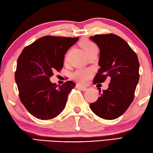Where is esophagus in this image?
Instances as JSON below:
<instances>
[{
	"label": "esophagus",
	"mask_w": 153,
	"mask_h": 153,
	"mask_svg": "<svg viewBox=\"0 0 153 153\" xmlns=\"http://www.w3.org/2000/svg\"><path fill=\"white\" fill-rule=\"evenodd\" d=\"M76 88H77V89L81 90L82 91H85V90H87V88H86L85 87H83V86H81V85H76Z\"/></svg>",
	"instance_id": "esophagus-1"
}]
</instances>
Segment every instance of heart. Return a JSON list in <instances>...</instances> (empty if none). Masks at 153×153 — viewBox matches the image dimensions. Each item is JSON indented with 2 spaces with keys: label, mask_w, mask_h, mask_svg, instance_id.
I'll list each match as a JSON object with an SVG mask.
<instances>
[{
  "label": "heart",
  "mask_w": 153,
  "mask_h": 153,
  "mask_svg": "<svg viewBox=\"0 0 153 153\" xmlns=\"http://www.w3.org/2000/svg\"><path fill=\"white\" fill-rule=\"evenodd\" d=\"M81 46L87 54L94 50L97 49L96 45L88 40H83L81 42ZM68 56H66V60ZM92 72L90 69H80L75 71L72 74V79L79 83H85L88 79L92 76Z\"/></svg>",
  "instance_id": "obj_1"
}]
</instances>
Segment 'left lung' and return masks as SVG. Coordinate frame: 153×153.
I'll list each match as a JSON object with an SVG mask.
<instances>
[{"label": "left lung", "instance_id": "left-lung-1", "mask_svg": "<svg viewBox=\"0 0 153 153\" xmlns=\"http://www.w3.org/2000/svg\"><path fill=\"white\" fill-rule=\"evenodd\" d=\"M90 40L100 50L98 72L94 84L110 79L109 87L90 103L94 113L101 118L114 119L122 115L134 99L139 82V63L136 53L126 42L113 34L95 35ZM99 92L101 89L98 88Z\"/></svg>", "mask_w": 153, "mask_h": 153}]
</instances>
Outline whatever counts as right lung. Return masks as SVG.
<instances>
[{
	"instance_id": "1",
	"label": "right lung",
	"mask_w": 153,
	"mask_h": 153,
	"mask_svg": "<svg viewBox=\"0 0 153 153\" xmlns=\"http://www.w3.org/2000/svg\"><path fill=\"white\" fill-rule=\"evenodd\" d=\"M79 40L46 36L24 48L17 60L15 81L21 101L31 114L40 119L54 118L65 108L68 94L76 85L68 81L52 83L53 71L63 67L64 55Z\"/></svg>"
}]
</instances>
